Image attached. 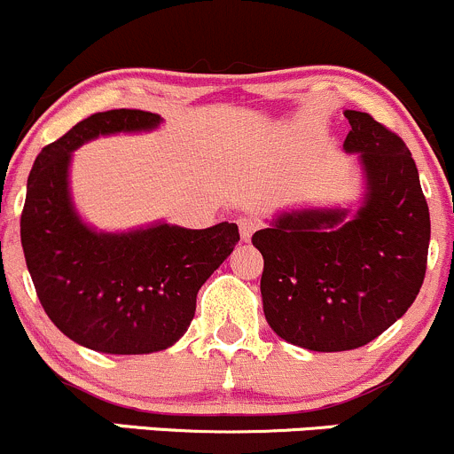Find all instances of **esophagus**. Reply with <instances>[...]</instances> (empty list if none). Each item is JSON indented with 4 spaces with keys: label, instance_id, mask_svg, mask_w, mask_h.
<instances>
[{
    "label": "esophagus",
    "instance_id": "1",
    "mask_svg": "<svg viewBox=\"0 0 454 454\" xmlns=\"http://www.w3.org/2000/svg\"><path fill=\"white\" fill-rule=\"evenodd\" d=\"M237 226H239L241 239L250 241L253 232L256 231V228H259V219H256L254 215H241V217L237 219Z\"/></svg>",
    "mask_w": 454,
    "mask_h": 454
}]
</instances>
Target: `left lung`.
<instances>
[{
  "instance_id": "left-lung-1",
  "label": "left lung",
  "mask_w": 454,
  "mask_h": 454,
  "mask_svg": "<svg viewBox=\"0 0 454 454\" xmlns=\"http://www.w3.org/2000/svg\"><path fill=\"white\" fill-rule=\"evenodd\" d=\"M345 118L342 146L360 153L367 177L358 213L292 210L253 235L265 320L309 351L356 349L387 332L419 294L428 259V204L409 146L369 114Z\"/></svg>"
}]
</instances>
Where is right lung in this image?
<instances>
[{
    "instance_id": "add662e5",
    "label": "right lung",
    "mask_w": 454,
    "mask_h": 454,
    "mask_svg": "<svg viewBox=\"0 0 454 454\" xmlns=\"http://www.w3.org/2000/svg\"><path fill=\"white\" fill-rule=\"evenodd\" d=\"M158 114H91L43 146L28 176L21 246L45 314L70 340L103 354H153L180 340L206 278L239 241L237 223L204 231L153 223L98 232L83 223L67 186L72 151L98 136L149 131Z\"/></svg>"
}]
</instances>
